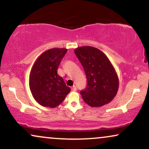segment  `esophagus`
Returning a JSON list of instances; mask_svg holds the SVG:
<instances>
[{
    "instance_id": "34e87169",
    "label": "esophagus",
    "mask_w": 149,
    "mask_h": 149,
    "mask_svg": "<svg viewBox=\"0 0 149 149\" xmlns=\"http://www.w3.org/2000/svg\"><path fill=\"white\" fill-rule=\"evenodd\" d=\"M77 87L75 86V85H73V86L71 87V90H72V91H77Z\"/></svg>"
}]
</instances>
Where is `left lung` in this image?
I'll return each mask as SVG.
<instances>
[{"mask_svg":"<svg viewBox=\"0 0 149 149\" xmlns=\"http://www.w3.org/2000/svg\"><path fill=\"white\" fill-rule=\"evenodd\" d=\"M74 54L84 68L87 87L81 91L83 100L91 107L111 102L119 89V78L113 64L104 53L91 46L79 47Z\"/></svg>","mask_w":149,"mask_h":149,"instance_id":"left-lung-1","label":"left lung"}]
</instances>
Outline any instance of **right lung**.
I'll list each match as a JSON object with an SVG mask.
<instances>
[{"label":"right lung","mask_w":149,"mask_h":149,"mask_svg":"<svg viewBox=\"0 0 149 149\" xmlns=\"http://www.w3.org/2000/svg\"><path fill=\"white\" fill-rule=\"evenodd\" d=\"M65 48L50 49L42 53L32 66L29 77V86L34 100L45 107L55 108L64 101L70 93L58 68L67 52Z\"/></svg>","instance_id":"add662e5"}]
</instances>
